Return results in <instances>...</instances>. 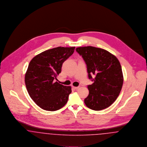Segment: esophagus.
<instances>
[{"label": "esophagus", "instance_id": "obj_1", "mask_svg": "<svg viewBox=\"0 0 147 147\" xmlns=\"http://www.w3.org/2000/svg\"><path fill=\"white\" fill-rule=\"evenodd\" d=\"M72 88H74V89H75V90H77V89H78L79 88H80V86H78V87H72Z\"/></svg>", "mask_w": 147, "mask_h": 147}]
</instances>
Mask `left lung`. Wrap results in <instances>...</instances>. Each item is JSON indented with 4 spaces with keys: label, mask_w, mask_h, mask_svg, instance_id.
<instances>
[{
    "label": "left lung",
    "mask_w": 147,
    "mask_h": 147,
    "mask_svg": "<svg viewBox=\"0 0 147 147\" xmlns=\"http://www.w3.org/2000/svg\"><path fill=\"white\" fill-rule=\"evenodd\" d=\"M76 51L85 61L88 78L93 82L87 86L89 94L84 100L85 105L94 111L107 108L116 100L123 86L119 61L115 56L100 48L79 47Z\"/></svg>",
    "instance_id": "8db88e82"
}]
</instances>
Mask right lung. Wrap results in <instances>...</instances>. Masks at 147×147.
Here are the masks:
<instances>
[{"mask_svg": "<svg viewBox=\"0 0 147 147\" xmlns=\"http://www.w3.org/2000/svg\"><path fill=\"white\" fill-rule=\"evenodd\" d=\"M75 47H57L35 56L25 76L31 99L43 109L55 111L63 107L72 92L71 86L55 82L61 72L62 63L73 54Z\"/></svg>", "mask_w": 147, "mask_h": 147, "instance_id": "obj_1", "label": "right lung"}]
</instances>
